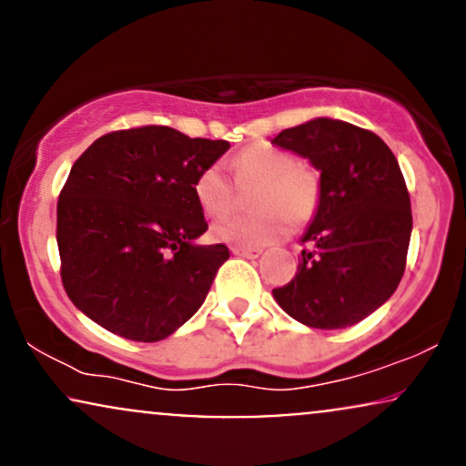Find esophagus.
Instances as JSON below:
<instances>
[{
    "instance_id": "34e87169",
    "label": "esophagus",
    "mask_w": 466,
    "mask_h": 466,
    "mask_svg": "<svg viewBox=\"0 0 466 466\" xmlns=\"http://www.w3.org/2000/svg\"><path fill=\"white\" fill-rule=\"evenodd\" d=\"M234 256H240V258H258L263 254V249H256V248H232Z\"/></svg>"
}]
</instances>
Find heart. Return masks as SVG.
Wrapping results in <instances>:
<instances>
[{
  "label": "heart",
  "instance_id": "1",
  "mask_svg": "<svg viewBox=\"0 0 466 466\" xmlns=\"http://www.w3.org/2000/svg\"><path fill=\"white\" fill-rule=\"evenodd\" d=\"M234 181L223 166H206L197 175L192 192L203 215L221 218L237 206V183L240 190H251V215L229 217L212 228V238L234 248H263L302 228L315 217L322 199L319 175L309 166L298 164L293 153L274 147H251L229 162Z\"/></svg>",
  "mask_w": 466,
  "mask_h": 466
}]
</instances>
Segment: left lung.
Instances as JSON below:
<instances>
[{"instance_id":"1","label":"left lung","mask_w":466,"mask_h":466,"mask_svg":"<svg viewBox=\"0 0 466 466\" xmlns=\"http://www.w3.org/2000/svg\"><path fill=\"white\" fill-rule=\"evenodd\" d=\"M319 170L322 199L302 237V260L274 289L282 311L311 329L361 322L397 291L411 237L410 192L377 133L315 117L271 140Z\"/></svg>"}]
</instances>
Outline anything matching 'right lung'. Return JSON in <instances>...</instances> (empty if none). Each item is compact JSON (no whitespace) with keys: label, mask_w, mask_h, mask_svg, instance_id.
<instances>
[{"label":"right lung","mask_w":466,"mask_h":466,"mask_svg":"<svg viewBox=\"0 0 466 466\" xmlns=\"http://www.w3.org/2000/svg\"><path fill=\"white\" fill-rule=\"evenodd\" d=\"M228 148L148 125L106 133L80 155L56 206L74 307L133 341H159L188 322L229 258L223 243H195L208 223L192 184Z\"/></svg>","instance_id":"add662e5"}]
</instances>
